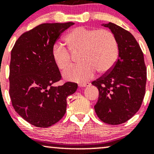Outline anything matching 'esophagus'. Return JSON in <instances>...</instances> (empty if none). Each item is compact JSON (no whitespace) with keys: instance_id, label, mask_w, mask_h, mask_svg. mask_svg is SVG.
Segmentation results:
<instances>
[{"instance_id":"obj_1","label":"esophagus","mask_w":154,"mask_h":154,"mask_svg":"<svg viewBox=\"0 0 154 154\" xmlns=\"http://www.w3.org/2000/svg\"><path fill=\"white\" fill-rule=\"evenodd\" d=\"M91 84L88 82H83V83H80V84H79V87L84 88V87H88V86H89Z\"/></svg>"}]
</instances>
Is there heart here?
<instances>
[{
	"mask_svg": "<svg viewBox=\"0 0 154 154\" xmlns=\"http://www.w3.org/2000/svg\"><path fill=\"white\" fill-rule=\"evenodd\" d=\"M66 48L63 44L55 43L51 54L54 63L61 71L72 66V53L80 51L82 63L65 72L66 79L82 82L89 80L96 71L100 74L111 69L119 55V45L115 35L105 29H90L79 26L69 32L65 38Z\"/></svg>",
	"mask_w": 154,
	"mask_h": 154,
	"instance_id": "b5f03b06",
	"label": "heart"
}]
</instances>
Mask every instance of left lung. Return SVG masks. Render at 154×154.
Returning a JSON list of instances; mask_svg holds the SVG:
<instances>
[{"instance_id":"1","label":"left lung","mask_w":154,"mask_h":154,"mask_svg":"<svg viewBox=\"0 0 154 154\" xmlns=\"http://www.w3.org/2000/svg\"><path fill=\"white\" fill-rule=\"evenodd\" d=\"M103 25L115 35L119 57L111 70L92 82L99 91L94 109L102 122L117 125L131 119L140 108L147 72L143 54L133 35L114 23Z\"/></svg>"}]
</instances>
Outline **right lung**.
<instances>
[{"mask_svg":"<svg viewBox=\"0 0 154 154\" xmlns=\"http://www.w3.org/2000/svg\"><path fill=\"white\" fill-rule=\"evenodd\" d=\"M73 22L44 23L26 31L16 41L9 66V95L15 111L27 122L48 128L64 116L66 98L77 89L75 82L61 86L51 51L63 31Z\"/></svg>","mask_w":154,"mask_h":154,"instance_id":"1","label":"right lung"}]
</instances>
